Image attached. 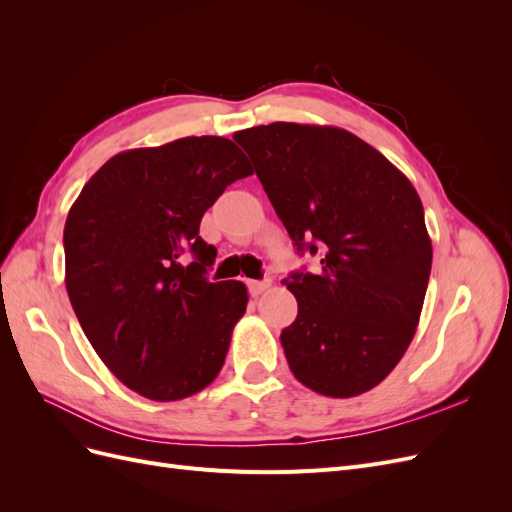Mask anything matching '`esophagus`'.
Masks as SVG:
<instances>
[{
    "instance_id": "esophagus-1",
    "label": "esophagus",
    "mask_w": 512,
    "mask_h": 512,
    "mask_svg": "<svg viewBox=\"0 0 512 512\" xmlns=\"http://www.w3.org/2000/svg\"><path fill=\"white\" fill-rule=\"evenodd\" d=\"M247 286H250V292L254 294V297H258V294H262L271 286V280H262V282L252 280V282H247Z\"/></svg>"
}]
</instances>
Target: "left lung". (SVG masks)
Instances as JSON below:
<instances>
[{"mask_svg":"<svg viewBox=\"0 0 512 512\" xmlns=\"http://www.w3.org/2000/svg\"><path fill=\"white\" fill-rule=\"evenodd\" d=\"M297 250L320 273L284 280L299 314L280 335L290 371L327 397L378 386L406 354L431 273L423 203L359 136L275 121L235 132Z\"/></svg>","mask_w":512,"mask_h":512,"instance_id":"left-lung-1","label":"left lung"}]
</instances>
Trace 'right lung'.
<instances>
[{
  "mask_svg": "<svg viewBox=\"0 0 512 512\" xmlns=\"http://www.w3.org/2000/svg\"><path fill=\"white\" fill-rule=\"evenodd\" d=\"M252 173L228 138L185 136L117 153L70 207V303L89 344L134 393L177 401L220 374L247 288L207 280L215 247L198 226L226 185ZM188 249L195 262L183 266Z\"/></svg>",
  "mask_w": 512,
  "mask_h": 512,
  "instance_id": "obj_1",
  "label": "right lung"
}]
</instances>
